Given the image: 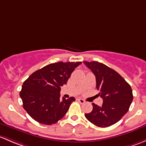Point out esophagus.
Listing matches in <instances>:
<instances>
[{
  "label": "esophagus",
  "mask_w": 146,
  "mask_h": 146,
  "mask_svg": "<svg viewBox=\"0 0 146 146\" xmlns=\"http://www.w3.org/2000/svg\"><path fill=\"white\" fill-rule=\"evenodd\" d=\"M77 101H78V102L80 103V104H85V101L84 100V99H78Z\"/></svg>",
  "instance_id": "obj_1"
}]
</instances>
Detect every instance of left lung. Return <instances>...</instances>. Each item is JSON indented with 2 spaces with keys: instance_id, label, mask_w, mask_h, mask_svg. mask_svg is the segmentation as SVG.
I'll return each instance as SVG.
<instances>
[{
  "instance_id": "1",
  "label": "left lung",
  "mask_w": 146,
  "mask_h": 146,
  "mask_svg": "<svg viewBox=\"0 0 146 146\" xmlns=\"http://www.w3.org/2000/svg\"><path fill=\"white\" fill-rule=\"evenodd\" d=\"M96 76V89L103 99L101 106L93 103L91 113H85L90 122L99 127L114 125L127 113L133 100L130 85L115 70L98 61H83Z\"/></svg>"
}]
</instances>
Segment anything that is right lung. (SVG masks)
I'll return each instance as SVG.
<instances>
[{
  "label": "right lung",
  "mask_w": 146,
  "mask_h": 146,
  "mask_svg": "<svg viewBox=\"0 0 146 146\" xmlns=\"http://www.w3.org/2000/svg\"><path fill=\"white\" fill-rule=\"evenodd\" d=\"M78 62H56L32 73L23 83L20 97L23 107L33 119L43 125L57 122L68 111L74 97L60 99L61 87L67 83Z\"/></svg>",
  "instance_id": "add662e5"
}]
</instances>
